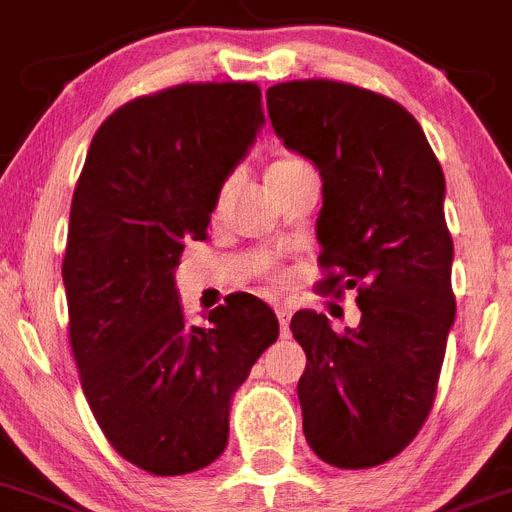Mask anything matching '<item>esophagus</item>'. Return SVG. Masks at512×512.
<instances>
[{
    "instance_id": "1",
    "label": "esophagus",
    "mask_w": 512,
    "mask_h": 512,
    "mask_svg": "<svg viewBox=\"0 0 512 512\" xmlns=\"http://www.w3.org/2000/svg\"><path fill=\"white\" fill-rule=\"evenodd\" d=\"M278 321H280V334L288 336V324H290V308L278 306Z\"/></svg>"
}]
</instances>
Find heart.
Segmentation results:
<instances>
[{
    "label": "heart",
    "instance_id": "b5f03b06",
    "mask_svg": "<svg viewBox=\"0 0 512 512\" xmlns=\"http://www.w3.org/2000/svg\"><path fill=\"white\" fill-rule=\"evenodd\" d=\"M308 168H311V165H308L303 158H298V155H283V158H278L270 168H267V183L280 181V178H288L293 176V173H301V170H308ZM224 193H227V186H224L222 193H219V201L224 199Z\"/></svg>",
    "mask_w": 512,
    "mask_h": 512
}]
</instances>
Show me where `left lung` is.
Masks as SVG:
<instances>
[{
	"label": "left lung",
	"instance_id": "obj_1",
	"mask_svg": "<svg viewBox=\"0 0 512 512\" xmlns=\"http://www.w3.org/2000/svg\"><path fill=\"white\" fill-rule=\"evenodd\" d=\"M267 114L324 181L319 293L357 290L362 311L344 334L316 311L290 321L306 352L303 434L331 467H377L426 423L457 313L444 170L411 112L375 91L288 81L267 89Z\"/></svg>",
	"mask_w": 512,
	"mask_h": 512
}]
</instances>
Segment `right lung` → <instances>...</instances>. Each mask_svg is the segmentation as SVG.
<instances>
[{"instance_id":"add662e5","label":"right lung","mask_w":512,"mask_h":512,"mask_svg":"<svg viewBox=\"0 0 512 512\" xmlns=\"http://www.w3.org/2000/svg\"><path fill=\"white\" fill-rule=\"evenodd\" d=\"M260 99L229 81L127 101L96 130L73 191L63 285L81 388L109 444L158 477L222 454L234 390L278 339L273 308L250 293L188 324L173 280L265 124Z\"/></svg>"}]
</instances>
